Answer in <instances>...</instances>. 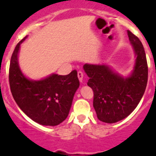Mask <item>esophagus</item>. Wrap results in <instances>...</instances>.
I'll return each mask as SVG.
<instances>
[{"label":"esophagus","mask_w":156,"mask_h":156,"mask_svg":"<svg viewBox=\"0 0 156 156\" xmlns=\"http://www.w3.org/2000/svg\"><path fill=\"white\" fill-rule=\"evenodd\" d=\"M78 78L79 79L81 83H83V73L82 71H78Z\"/></svg>","instance_id":"34e87169"}]
</instances>
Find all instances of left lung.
<instances>
[{"label":"left lung","instance_id":"obj_1","mask_svg":"<svg viewBox=\"0 0 156 156\" xmlns=\"http://www.w3.org/2000/svg\"><path fill=\"white\" fill-rule=\"evenodd\" d=\"M135 55V62L127 77L116 73L108 65L85 64L83 69L89 77L87 85L93 90V107L98 119L116 123L136 108L145 92L148 78L147 57L143 44L127 30Z\"/></svg>","mask_w":156,"mask_h":156}]
</instances>
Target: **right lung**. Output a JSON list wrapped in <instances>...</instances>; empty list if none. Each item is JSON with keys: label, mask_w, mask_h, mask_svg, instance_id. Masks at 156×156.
I'll list each match as a JSON object with an SVG mask.
<instances>
[{"label": "right lung", "mask_w": 156, "mask_h": 156, "mask_svg": "<svg viewBox=\"0 0 156 156\" xmlns=\"http://www.w3.org/2000/svg\"><path fill=\"white\" fill-rule=\"evenodd\" d=\"M18 43L11 56L9 80L11 93L20 109L32 121L42 126H55L68 116L73 96L79 87L78 73L67 75L52 73L40 80L26 77L18 65Z\"/></svg>", "instance_id": "add662e5"}]
</instances>
